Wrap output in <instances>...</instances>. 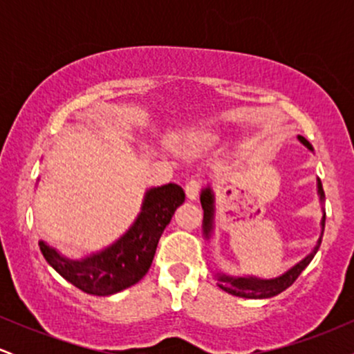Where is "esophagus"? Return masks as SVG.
<instances>
[{"label": "esophagus", "instance_id": "1", "mask_svg": "<svg viewBox=\"0 0 354 354\" xmlns=\"http://www.w3.org/2000/svg\"><path fill=\"white\" fill-rule=\"evenodd\" d=\"M201 191V181L200 180H189L185 186V193L188 196V200H196L200 196Z\"/></svg>", "mask_w": 354, "mask_h": 354}]
</instances>
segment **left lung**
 Listing matches in <instances>:
<instances>
[{"mask_svg":"<svg viewBox=\"0 0 354 354\" xmlns=\"http://www.w3.org/2000/svg\"><path fill=\"white\" fill-rule=\"evenodd\" d=\"M299 141H301L303 145H306L310 149H313L311 145L308 143L303 136H299ZM318 193H319L321 200H323L324 191H323V186H321V181H318ZM201 206H203V209H205L203 228H205V234H206V238H208L211 233V228H213V211H214L213 209V193H211L209 188H206L201 193ZM324 219H326V216H323V223H321L323 231H324ZM323 231H321V236L318 239V245L315 246V250H313L311 253L303 259V261H299L298 265L291 268L290 271H286V273H284L283 276H279V278L266 279L265 281V279H256V278H230V276L219 274L216 284L221 288L223 291H226V293H230V295L239 296V298L261 299V298H271V296L279 295L281 291L286 290V288H290L291 284L298 279V276L303 273L304 268L310 265L311 259L315 258L316 251L319 250L321 238H323Z\"/></svg>","mask_w":354,"mask_h":354,"instance_id":"1","label":"left lung"}]
</instances>
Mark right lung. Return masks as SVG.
Masks as SVG:
<instances>
[{"label":"right lung","mask_w":354,"mask_h":354,"mask_svg":"<svg viewBox=\"0 0 354 354\" xmlns=\"http://www.w3.org/2000/svg\"><path fill=\"white\" fill-rule=\"evenodd\" d=\"M185 201L181 186L169 183L146 193L143 208L135 225L123 238L101 253L81 261L61 256L55 248L39 243V250L50 265L66 281L95 296H109L133 286L148 273L158 241L174 211Z\"/></svg>","instance_id":"add662e5"}]
</instances>
